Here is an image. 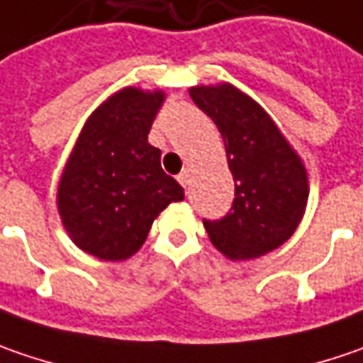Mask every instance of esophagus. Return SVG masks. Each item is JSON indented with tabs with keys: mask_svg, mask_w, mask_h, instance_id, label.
Here are the masks:
<instances>
[{
	"mask_svg": "<svg viewBox=\"0 0 363 363\" xmlns=\"http://www.w3.org/2000/svg\"><path fill=\"white\" fill-rule=\"evenodd\" d=\"M177 179H179V182H181L182 186L186 189V186H189V182H191V174H189V170H182V172L179 174V177H177Z\"/></svg>",
	"mask_w": 363,
	"mask_h": 363,
	"instance_id": "1",
	"label": "esophagus"
}]
</instances>
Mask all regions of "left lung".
<instances>
[{
    "label": "left lung",
    "mask_w": 363,
    "mask_h": 363,
    "mask_svg": "<svg viewBox=\"0 0 363 363\" xmlns=\"http://www.w3.org/2000/svg\"><path fill=\"white\" fill-rule=\"evenodd\" d=\"M189 95L217 125L235 182L231 211L203 225L229 260L260 258L298 228L308 201L307 168L274 119L244 91L219 83L191 87Z\"/></svg>",
    "instance_id": "left-lung-1"
}]
</instances>
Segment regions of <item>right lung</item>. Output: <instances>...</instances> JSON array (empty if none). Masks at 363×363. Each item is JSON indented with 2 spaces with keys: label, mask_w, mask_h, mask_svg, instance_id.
Instances as JSON below:
<instances>
[{
  "label": "right lung",
  "mask_w": 363,
  "mask_h": 363,
  "mask_svg": "<svg viewBox=\"0 0 363 363\" xmlns=\"http://www.w3.org/2000/svg\"><path fill=\"white\" fill-rule=\"evenodd\" d=\"M164 91L123 87L89 116L60 174L56 207L77 247L121 262L144 245L154 219L184 191L148 144Z\"/></svg>",
  "instance_id": "1"
}]
</instances>
